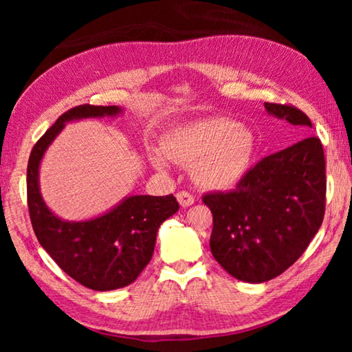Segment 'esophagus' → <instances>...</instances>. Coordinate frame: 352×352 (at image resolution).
<instances>
[{
    "instance_id": "34e87169",
    "label": "esophagus",
    "mask_w": 352,
    "mask_h": 352,
    "mask_svg": "<svg viewBox=\"0 0 352 352\" xmlns=\"http://www.w3.org/2000/svg\"><path fill=\"white\" fill-rule=\"evenodd\" d=\"M177 200H178V204H180V206H183V208H188V206H190L195 201L194 195L186 192V190H182V192H178L177 194Z\"/></svg>"
}]
</instances>
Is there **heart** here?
<instances>
[{"label":"heart","instance_id":"b5f03b06","mask_svg":"<svg viewBox=\"0 0 352 352\" xmlns=\"http://www.w3.org/2000/svg\"><path fill=\"white\" fill-rule=\"evenodd\" d=\"M162 151H152L151 162L158 170L172 162L192 166L194 180L201 188L225 190L247 177L256 152L252 129L231 118H205L170 130L162 140Z\"/></svg>","mask_w":352,"mask_h":352}]
</instances>
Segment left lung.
Segmentation results:
<instances>
[{
  "label": "left lung",
  "instance_id": "1",
  "mask_svg": "<svg viewBox=\"0 0 352 352\" xmlns=\"http://www.w3.org/2000/svg\"><path fill=\"white\" fill-rule=\"evenodd\" d=\"M302 138L248 170L230 192L206 194L212 212L211 253L239 281L259 284L281 275L305 253L324 216L326 174L312 122L290 105L264 104Z\"/></svg>",
  "mask_w": 352,
  "mask_h": 352
}]
</instances>
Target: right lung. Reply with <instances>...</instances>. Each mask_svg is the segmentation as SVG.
Returning <instances> with one entry per match:
<instances>
[{"label":"right lung","mask_w":352,"mask_h":352,"mask_svg":"<svg viewBox=\"0 0 352 352\" xmlns=\"http://www.w3.org/2000/svg\"><path fill=\"white\" fill-rule=\"evenodd\" d=\"M122 113L119 105H80L63 113L34 146L28 163V205L40 245L67 275L99 292L126 287L140 276L152 259L160 225L178 211V201L172 194L127 195L96 217L65 220L41 197L40 164L68 122Z\"/></svg>","instance_id":"1"}]
</instances>
